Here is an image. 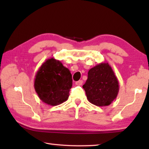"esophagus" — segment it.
Segmentation results:
<instances>
[{
  "label": "esophagus",
  "mask_w": 149,
  "mask_h": 149,
  "mask_svg": "<svg viewBox=\"0 0 149 149\" xmlns=\"http://www.w3.org/2000/svg\"><path fill=\"white\" fill-rule=\"evenodd\" d=\"M83 84V81L82 80H79L78 81L75 82V85H77V86H80V85H81Z\"/></svg>",
  "instance_id": "obj_1"
}]
</instances>
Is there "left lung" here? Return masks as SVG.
<instances>
[{
	"label": "left lung",
	"instance_id": "1",
	"mask_svg": "<svg viewBox=\"0 0 149 149\" xmlns=\"http://www.w3.org/2000/svg\"><path fill=\"white\" fill-rule=\"evenodd\" d=\"M87 100L97 107L110 105L119 92V82L108 62H102L88 72V77L83 85Z\"/></svg>",
	"mask_w": 149,
	"mask_h": 149
}]
</instances>
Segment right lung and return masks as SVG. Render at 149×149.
Masks as SVG:
<instances>
[{"mask_svg": "<svg viewBox=\"0 0 149 149\" xmlns=\"http://www.w3.org/2000/svg\"><path fill=\"white\" fill-rule=\"evenodd\" d=\"M72 86L70 71L54 58L47 59L35 75V91L42 102L50 106H57L66 101Z\"/></svg>", "mask_w": 149, "mask_h": 149, "instance_id": "1", "label": "right lung"}]
</instances>
